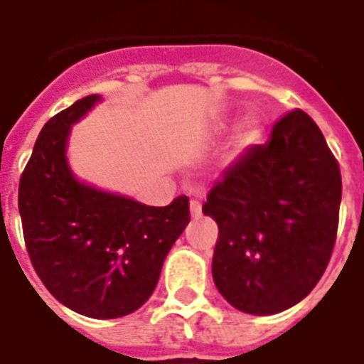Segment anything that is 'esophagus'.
<instances>
[{"mask_svg": "<svg viewBox=\"0 0 364 364\" xmlns=\"http://www.w3.org/2000/svg\"><path fill=\"white\" fill-rule=\"evenodd\" d=\"M190 214L191 218H199L203 214V208H200L199 200H191L190 203Z\"/></svg>", "mask_w": 364, "mask_h": 364, "instance_id": "esophagus-1", "label": "esophagus"}]
</instances>
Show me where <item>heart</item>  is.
I'll return each mask as SVG.
<instances>
[{"label": "heart", "instance_id": "obj_1", "mask_svg": "<svg viewBox=\"0 0 364 364\" xmlns=\"http://www.w3.org/2000/svg\"><path fill=\"white\" fill-rule=\"evenodd\" d=\"M261 124L255 118H246L237 129V146L248 148L261 139Z\"/></svg>", "mask_w": 364, "mask_h": 364}]
</instances>
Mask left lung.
I'll use <instances>...</instances> for the list:
<instances>
[{"mask_svg": "<svg viewBox=\"0 0 364 364\" xmlns=\"http://www.w3.org/2000/svg\"><path fill=\"white\" fill-rule=\"evenodd\" d=\"M342 178L323 133L302 110L228 168L203 205L218 223L212 278L240 312L270 316L306 297L327 269Z\"/></svg>", "mask_w": 364, "mask_h": 364, "instance_id": "1", "label": "left lung"}]
</instances>
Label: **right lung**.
<instances>
[{"mask_svg":"<svg viewBox=\"0 0 364 364\" xmlns=\"http://www.w3.org/2000/svg\"><path fill=\"white\" fill-rule=\"evenodd\" d=\"M101 95L75 101L46 122L18 188L35 272L73 312L95 319L135 312L158 286L168 250L190 223V203L148 206L78 180L69 167L73 126Z\"/></svg>","mask_w":364,"mask_h":364,"instance_id":"obj_1","label":"right lung"}]
</instances>
